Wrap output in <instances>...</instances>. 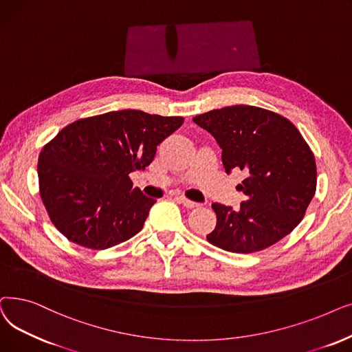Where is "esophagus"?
Returning <instances> with one entry per match:
<instances>
[{
	"instance_id": "34e87169",
	"label": "esophagus",
	"mask_w": 352,
	"mask_h": 352,
	"mask_svg": "<svg viewBox=\"0 0 352 352\" xmlns=\"http://www.w3.org/2000/svg\"><path fill=\"white\" fill-rule=\"evenodd\" d=\"M179 200H180V204H182L183 206H185V208H188V209H193V208H199V206H200V204L192 202V200H189V199L185 197V196H180Z\"/></svg>"
}]
</instances>
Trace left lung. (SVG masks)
I'll return each instance as SVG.
<instances>
[{"label": "left lung", "instance_id": "obj_1", "mask_svg": "<svg viewBox=\"0 0 352 352\" xmlns=\"http://www.w3.org/2000/svg\"><path fill=\"white\" fill-rule=\"evenodd\" d=\"M222 148L226 173L245 170L238 186L241 209L213 204L216 228L206 239L228 252L252 254L270 248L302 221L316 190L314 153L285 117L236 104L193 117Z\"/></svg>", "mask_w": 352, "mask_h": 352}]
</instances>
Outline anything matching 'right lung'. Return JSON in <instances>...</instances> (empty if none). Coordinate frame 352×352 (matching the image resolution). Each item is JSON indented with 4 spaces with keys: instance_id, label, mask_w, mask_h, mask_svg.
I'll return each instance as SVG.
<instances>
[{
    "instance_id": "obj_1",
    "label": "right lung",
    "mask_w": 352,
    "mask_h": 352,
    "mask_svg": "<svg viewBox=\"0 0 352 352\" xmlns=\"http://www.w3.org/2000/svg\"><path fill=\"white\" fill-rule=\"evenodd\" d=\"M183 117L119 110L80 119L48 142L38 157L40 196L53 225L89 249H107L142 230L156 200L133 188L157 144Z\"/></svg>"
}]
</instances>
